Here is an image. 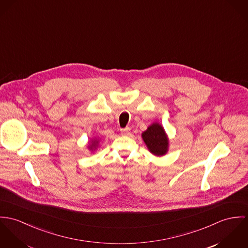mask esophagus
Listing matches in <instances>:
<instances>
[{"mask_svg":"<svg viewBox=\"0 0 248 248\" xmlns=\"http://www.w3.org/2000/svg\"><path fill=\"white\" fill-rule=\"evenodd\" d=\"M129 133H130V127H125V128L121 129V134L122 135L126 136V135H129Z\"/></svg>","mask_w":248,"mask_h":248,"instance_id":"1","label":"esophagus"}]
</instances>
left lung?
Listing matches in <instances>:
<instances>
[{
	"instance_id": "left-lung-1",
	"label": "left lung",
	"mask_w": 248,
	"mask_h": 248,
	"mask_svg": "<svg viewBox=\"0 0 248 248\" xmlns=\"http://www.w3.org/2000/svg\"><path fill=\"white\" fill-rule=\"evenodd\" d=\"M141 138L145 142L148 150L155 156H164L168 151V138L165 134L164 127L158 124L153 123L141 134Z\"/></svg>"
}]
</instances>
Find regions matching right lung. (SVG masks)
Here are the masks:
<instances>
[{
    "label": "right lung",
    "instance_id": "1",
    "mask_svg": "<svg viewBox=\"0 0 248 248\" xmlns=\"http://www.w3.org/2000/svg\"><path fill=\"white\" fill-rule=\"evenodd\" d=\"M98 143H99V140L96 139V140H92V141H91V144L88 146V148L90 149V150H94L97 146H98Z\"/></svg>",
    "mask_w": 248,
    "mask_h": 248
}]
</instances>
